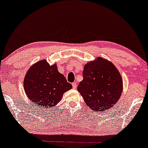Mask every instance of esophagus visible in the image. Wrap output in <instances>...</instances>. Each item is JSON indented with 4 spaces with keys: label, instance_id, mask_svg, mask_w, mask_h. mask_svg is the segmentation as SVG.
<instances>
[{
    "label": "esophagus",
    "instance_id": "1",
    "mask_svg": "<svg viewBox=\"0 0 148 148\" xmlns=\"http://www.w3.org/2000/svg\"><path fill=\"white\" fill-rule=\"evenodd\" d=\"M72 88L74 89H76L77 88V84L76 82H74L72 84Z\"/></svg>",
    "mask_w": 148,
    "mask_h": 148
}]
</instances>
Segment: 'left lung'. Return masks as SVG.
I'll list each match as a JSON object with an SVG mask.
<instances>
[{"mask_svg":"<svg viewBox=\"0 0 148 148\" xmlns=\"http://www.w3.org/2000/svg\"><path fill=\"white\" fill-rule=\"evenodd\" d=\"M77 90L91 110L105 111L120 98L123 79L111 62L99 57L84 66L83 79Z\"/></svg>","mask_w":148,"mask_h":148,"instance_id":"left-lung-1","label":"left lung"}]
</instances>
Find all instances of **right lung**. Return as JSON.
<instances>
[{"label": "right lung", "instance_id": "add662e5", "mask_svg": "<svg viewBox=\"0 0 148 148\" xmlns=\"http://www.w3.org/2000/svg\"><path fill=\"white\" fill-rule=\"evenodd\" d=\"M25 92L33 104L45 109L55 106L66 91L72 88L57 65H49L45 60L34 64L23 80Z\"/></svg>", "mask_w": 148, "mask_h": 148}]
</instances>
